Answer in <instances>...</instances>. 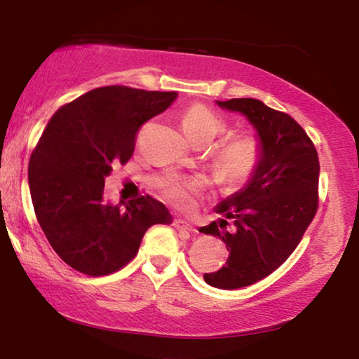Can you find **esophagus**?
Masks as SVG:
<instances>
[{"label":"esophagus","instance_id":"1","mask_svg":"<svg viewBox=\"0 0 359 359\" xmlns=\"http://www.w3.org/2000/svg\"><path fill=\"white\" fill-rule=\"evenodd\" d=\"M173 225L178 230H188V232H198V230H196V227L191 222H188V220H184V219H175L173 220Z\"/></svg>","mask_w":359,"mask_h":359}]
</instances>
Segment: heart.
Listing matches in <instances>:
<instances>
[{
	"mask_svg": "<svg viewBox=\"0 0 359 359\" xmlns=\"http://www.w3.org/2000/svg\"><path fill=\"white\" fill-rule=\"evenodd\" d=\"M181 129L191 144L208 145L215 137L229 130L227 122L208 106L194 104L181 117ZM262 158V145L253 135H235L215 147L212 165L219 180L227 186H238L255 173ZM165 193L176 204L184 205L191 201V194L203 188L201 178H178L170 176L163 181Z\"/></svg>",
	"mask_w": 359,
	"mask_h": 359,
	"instance_id": "1",
	"label": "heart"
}]
</instances>
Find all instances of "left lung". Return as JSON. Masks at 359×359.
<instances>
[{
	"label": "left lung",
	"mask_w": 359,
	"mask_h": 359,
	"mask_svg": "<svg viewBox=\"0 0 359 359\" xmlns=\"http://www.w3.org/2000/svg\"><path fill=\"white\" fill-rule=\"evenodd\" d=\"M238 112L257 132L262 158L242 189L215 205L222 215L199 232L217 237L229 250L227 264L204 274L212 287L238 289L266 278L286 262L301 242L317 210V150L291 116L274 111L253 97L215 101ZM232 233L220 231L226 219Z\"/></svg>",
	"instance_id": "left-lung-1"
}]
</instances>
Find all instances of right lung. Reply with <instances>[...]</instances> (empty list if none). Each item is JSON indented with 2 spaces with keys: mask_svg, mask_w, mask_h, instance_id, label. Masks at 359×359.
Returning <instances> with one entry per match:
<instances>
[{
  "mask_svg": "<svg viewBox=\"0 0 359 359\" xmlns=\"http://www.w3.org/2000/svg\"><path fill=\"white\" fill-rule=\"evenodd\" d=\"M175 91L104 86L60 107L29 160V189L39 225L76 271L104 276L130 262L147 230L173 215L150 196L112 204L104 181L134 154L139 127L161 114Z\"/></svg>",
  "mask_w": 359,
  "mask_h": 359,
  "instance_id": "obj_1",
  "label": "right lung"
}]
</instances>
